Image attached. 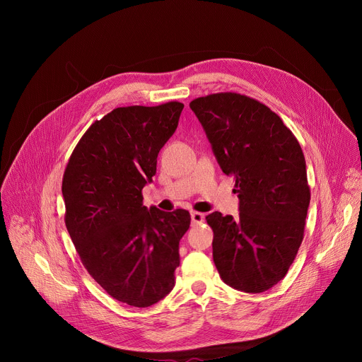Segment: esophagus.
<instances>
[{
    "label": "esophagus",
    "mask_w": 362,
    "mask_h": 362,
    "mask_svg": "<svg viewBox=\"0 0 362 362\" xmlns=\"http://www.w3.org/2000/svg\"><path fill=\"white\" fill-rule=\"evenodd\" d=\"M191 218H192V224H201L204 221V214L198 211H192Z\"/></svg>",
    "instance_id": "34e87169"
}]
</instances>
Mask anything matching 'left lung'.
<instances>
[{
	"instance_id": "left-lung-1",
	"label": "left lung",
	"mask_w": 362,
	"mask_h": 362,
	"mask_svg": "<svg viewBox=\"0 0 362 362\" xmlns=\"http://www.w3.org/2000/svg\"><path fill=\"white\" fill-rule=\"evenodd\" d=\"M189 105L240 204L238 218L205 217L220 277L242 292L269 291L286 276L305 230L311 192L300 145L274 111L246 95L210 93Z\"/></svg>"
}]
</instances>
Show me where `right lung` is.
Masks as SVG:
<instances>
[{"mask_svg": "<svg viewBox=\"0 0 362 362\" xmlns=\"http://www.w3.org/2000/svg\"><path fill=\"white\" fill-rule=\"evenodd\" d=\"M183 104L114 108L74 146L63 176L64 221L83 267L114 299L145 308L175 286L186 210L144 205L142 187L157 171Z\"/></svg>", "mask_w": 362, "mask_h": 362, "instance_id": "right-lung-1", "label": "right lung"}]
</instances>
